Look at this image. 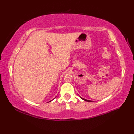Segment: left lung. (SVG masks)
Returning <instances> with one entry per match:
<instances>
[{"instance_id": "1", "label": "left lung", "mask_w": 134, "mask_h": 134, "mask_svg": "<svg viewBox=\"0 0 134 134\" xmlns=\"http://www.w3.org/2000/svg\"><path fill=\"white\" fill-rule=\"evenodd\" d=\"M79 96L80 97V98H81V99H83V100H84V101H88V102L92 101H90V100H87V99H85V98H82V97H81L80 96Z\"/></svg>"}]
</instances>
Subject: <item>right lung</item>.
Masks as SVG:
<instances>
[{
  "label": "right lung",
  "instance_id": "obj_1",
  "mask_svg": "<svg viewBox=\"0 0 134 134\" xmlns=\"http://www.w3.org/2000/svg\"><path fill=\"white\" fill-rule=\"evenodd\" d=\"M55 98H56V97H55ZM55 98H54V99H55ZM51 101H50V102H51Z\"/></svg>",
  "mask_w": 134,
  "mask_h": 134
}]
</instances>
